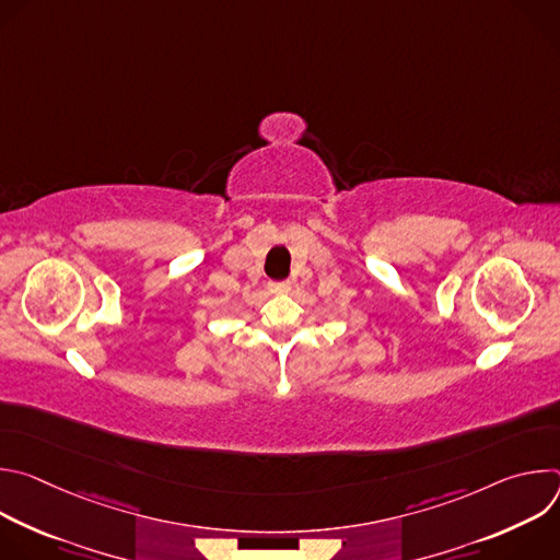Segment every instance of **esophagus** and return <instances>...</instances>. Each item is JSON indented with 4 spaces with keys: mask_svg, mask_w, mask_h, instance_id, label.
Returning <instances> with one entry per match:
<instances>
[{
    "mask_svg": "<svg viewBox=\"0 0 560 560\" xmlns=\"http://www.w3.org/2000/svg\"><path fill=\"white\" fill-rule=\"evenodd\" d=\"M290 281H270V292H275V294H283V292H288L290 290Z\"/></svg>",
    "mask_w": 560,
    "mask_h": 560,
    "instance_id": "34e87169",
    "label": "esophagus"
}]
</instances>
